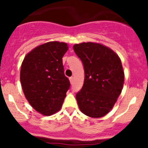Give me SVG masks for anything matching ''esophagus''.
I'll list each match as a JSON object with an SVG mask.
<instances>
[{
    "mask_svg": "<svg viewBox=\"0 0 148 148\" xmlns=\"http://www.w3.org/2000/svg\"><path fill=\"white\" fill-rule=\"evenodd\" d=\"M73 81H74V78H73V77H70V83L73 84Z\"/></svg>",
    "mask_w": 148,
    "mask_h": 148,
    "instance_id": "1",
    "label": "esophagus"
}]
</instances>
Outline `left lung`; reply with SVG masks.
<instances>
[{"label":"left lung","instance_id":"obj_1","mask_svg":"<svg viewBox=\"0 0 148 148\" xmlns=\"http://www.w3.org/2000/svg\"><path fill=\"white\" fill-rule=\"evenodd\" d=\"M84 68V82L76 94L78 108L84 114L101 118L113 108L121 94L125 73L119 56L99 43L73 46Z\"/></svg>","mask_w":148,"mask_h":148}]
</instances>
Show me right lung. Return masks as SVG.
Segmentation results:
<instances>
[{
	"instance_id": "add662e5",
	"label": "right lung",
	"mask_w": 148,
	"mask_h": 148,
	"mask_svg": "<svg viewBox=\"0 0 148 148\" xmlns=\"http://www.w3.org/2000/svg\"><path fill=\"white\" fill-rule=\"evenodd\" d=\"M68 48L64 42L45 43L27 53L22 62L20 79L23 94L30 105L44 116L60 110L70 88L62 63Z\"/></svg>"
}]
</instances>
